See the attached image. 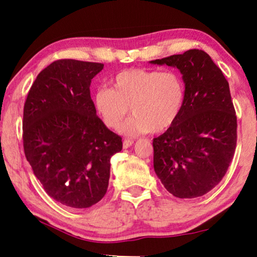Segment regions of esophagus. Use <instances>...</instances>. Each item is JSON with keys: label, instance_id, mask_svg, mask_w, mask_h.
Here are the masks:
<instances>
[{"label": "esophagus", "instance_id": "1", "mask_svg": "<svg viewBox=\"0 0 257 257\" xmlns=\"http://www.w3.org/2000/svg\"><path fill=\"white\" fill-rule=\"evenodd\" d=\"M133 140H130V139H125L124 142H122V147H124V149L126 150V149H130V147H131L132 145H133Z\"/></svg>", "mask_w": 257, "mask_h": 257}]
</instances>
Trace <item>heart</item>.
Instances as JSON below:
<instances>
[{"label":"heart","instance_id":"b5f03b06","mask_svg":"<svg viewBox=\"0 0 257 257\" xmlns=\"http://www.w3.org/2000/svg\"><path fill=\"white\" fill-rule=\"evenodd\" d=\"M108 85L94 92V110L106 127L118 130L130 108L135 117L120 130L126 137L165 131L174 124L184 106L185 83L174 70H125Z\"/></svg>","mask_w":257,"mask_h":257}]
</instances>
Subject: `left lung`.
I'll list each match as a JSON object with an SVG mask.
<instances>
[{"label":"left lung","mask_w":257,"mask_h":257,"mask_svg":"<svg viewBox=\"0 0 257 257\" xmlns=\"http://www.w3.org/2000/svg\"><path fill=\"white\" fill-rule=\"evenodd\" d=\"M150 63L177 68L186 90L180 115L153 139L154 171L177 198L205 195L226 174L236 147L229 84L210 56L198 49Z\"/></svg>","instance_id":"8db88e82"}]
</instances>
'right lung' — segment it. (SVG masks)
I'll return each mask as SVG.
<instances>
[{"label": "right lung", "instance_id": "add662e5", "mask_svg": "<svg viewBox=\"0 0 257 257\" xmlns=\"http://www.w3.org/2000/svg\"><path fill=\"white\" fill-rule=\"evenodd\" d=\"M100 63L59 59L38 73L23 111V147L49 196L89 208L106 194L111 157L121 138L97 117L91 80Z\"/></svg>", "mask_w": 257, "mask_h": 257}]
</instances>
